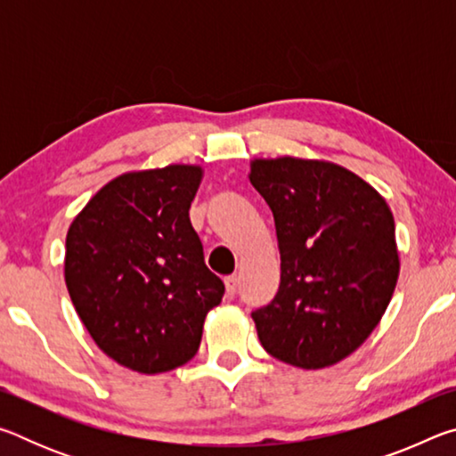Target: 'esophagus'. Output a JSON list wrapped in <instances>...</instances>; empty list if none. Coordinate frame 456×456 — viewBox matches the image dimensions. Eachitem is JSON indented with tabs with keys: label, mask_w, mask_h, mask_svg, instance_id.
<instances>
[{
	"label": "esophagus",
	"mask_w": 456,
	"mask_h": 456,
	"mask_svg": "<svg viewBox=\"0 0 456 456\" xmlns=\"http://www.w3.org/2000/svg\"><path fill=\"white\" fill-rule=\"evenodd\" d=\"M225 288H227V296H235L239 288V277L237 275L225 277Z\"/></svg>",
	"instance_id": "34e87169"
}]
</instances>
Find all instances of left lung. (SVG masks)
Returning a JSON list of instances; mask_svg holds the SVG:
<instances>
[{"label":"left lung","mask_w":456,"mask_h":456,"mask_svg":"<svg viewBox=\"0 0 456 456\" xmlns=\"http://www.w3.org/2000/svg\"><path fill=\"white\" fill-rule=\"evenodd\" d=\"M249 181L273 213L281 257L280 289L251 314L259 342L285 364L334 366L366 342L395 293L390 207L326 160L256 159Z\"/></svg>","instance_id":"obj_1"}]
</instances>
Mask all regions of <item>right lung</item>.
Wrapping results in <instances>:
<instances>
[{
	"label": "right lung",
	"instance_id": "right-lung-1",
	"mask_svg": "<svg viewBox=\"0 0 456 456\" xmlns=\"http://www.w3.org/2000/svg\"><path fill=\"white\" fill-rule=\"evenodd\" d=\"M200 176L192 165L120 175L68 229L64 275L76 312L98 348L134 372L187 364L225 293L189 219Z\"/></svg>",
	"mask_w": 456,
	"mask_h": 456
}]
</instances>
